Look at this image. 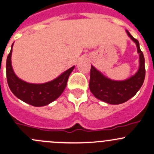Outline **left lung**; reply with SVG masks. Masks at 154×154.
<instances>
[{"label": "left lung", "mask_w": 154, "mask_h": 154, "mask_svg": "<svg viewBox=\"0 0 154 154\" xmlns=\"http://www.w3.org/2000/svg\"><path fill=\"white\" fill-rule=\"evenodd\" d=\"M128 36L135 42L139 54V67L135 75L124 81H115L104 76L91 65L89 88L94 96L110 104H119L134 96L143 85L145 77V58L139 43L126 30Z\"/></svg>", "instance_id": "8db88e82"}]
</instances>
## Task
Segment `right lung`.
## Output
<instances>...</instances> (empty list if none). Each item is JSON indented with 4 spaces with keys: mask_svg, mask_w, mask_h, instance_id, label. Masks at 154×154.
<instances>
[{
    "mask_svg": "<svg viewBox=\"0 0 154 154\" xmlns=\"http://www.w3.org/2000/svg\"><path fill=\"white\" fill-rule=\"evenodd\" d=\"M12 49L6 59V79L8 85L14 95L21 101L35 106L42 107L58 99L65 89L68 78L75 66H72L51 82L44 84H31L21 80L15 75L11 63Z\"/></svg>",
    "mask_w": 154,
    "mask_h": 154,
    "instance_id": "add662e5",
    "label": "right lung"
}]
</instances>
